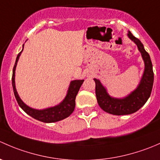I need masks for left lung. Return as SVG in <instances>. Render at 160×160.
<instances>
[{"label": "left lung", "instance_id": "left-lung-1", "mask_svg": "<svg viewBox=\"0 0 160 160\" xmlns=\"http://www.w3.org/2000/svg\"><path fill=\"white\" fill-rule=\"evenodd\" d=\"M128 36L135 42L144 60L145 71L139 86L135 91L124 98H115L109 96L99 80L94 78L95 82V95L98 105L102 110L116 116H123L136 112L150 96L154 80V73L150 57L144 49L143 44L137 38L129 31Z\"/></svg>", "mask_w": 160, "mask_h": 160}]
</instances>
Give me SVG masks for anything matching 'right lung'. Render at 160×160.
<instances>
[{"mask_svg":"<svg viewBox=\"0 0 160 160\" xmlns=\"http://www.w3.org/2000/svg\"><path fill=\"white\" fill-rule=\"evenodd\" d=\"M23 48H24V44H23ZM22 51L21 52H19V54L17 56L15 64H14V66L13 68L12 75L13 90H14V96H15V98L17 100L19 106L28 115L33 117L35 119L38 120V121L43 122L46 123L55 122L60 121V120H62L64 118L68 117L73 112L74 109H75V97H76L77 94H78V91H79V88L81 85L83 83L84 80H74L72 82H71L70 86L68 88L66 97L62 101V102H61L59 105H56L55 107H52V108H46V109L43 110H37L34 109V108H31L23 102L22 100L18 96V94L15 88V82H14L15 68L18 63V61L19 57L21 55Z\"/></svg>","mask_w":160,"mask_h":160,"instance_id":"right-lung-1","label":"right lung"}]
</instances>
